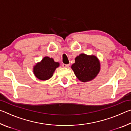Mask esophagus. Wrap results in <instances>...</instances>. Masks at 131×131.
Returning a JSON list of instances; mask_svg holds the SVG:
<instances>
[{"label":"esophagus","mask_w":131,"mask_h":131,"mask_svg":"<svg viewBox=\"0 0 131 131\" xmlns=\"http://www.w3.org/2000/svg\"><path fill=\"white\" fill-rule=\"evenodd\" d=\"M62 66L64 68H68L69 66V64H62Z\"/></svg>","instance_id":"obj_1"}]
</instances>
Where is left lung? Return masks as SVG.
I'll use <instances>...</instances> for the list:
<instances>
[{
  "mask_svg": "<svg viewBox=\"0 0 131 131\" xmlns=\"http://www.w3.org/2000/svg\"><path fill=\"white\" fill-rule=\"evenodd\" d=\"M71 68L79 80L87 82L95 78L99 73L101 64L95 55L81 54L76 57L75 63Z\"/></svg>",
  "mask_w": 131,
  "mask_h": 131,
  "instance_id": "8db88e82",
  "label": "left lung"
}]
</instances>
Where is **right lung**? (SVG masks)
<instances>
[{"instance_id": "1", "label": "right lung", "mask_w": 131, "mask_h": 131, "mask_svg": "<svg viewBox=\"0 0 131 131\" xmlns=\"http://www.w3.org/2000/svg\"><path fill=\"white\" fill-rule=\"evenodd\" d=\"M59 66V63L55 62L53 58L45 57L34 66V73L40 80H47L52 76L56 68Z\"/></svg>"}]
</instances>
